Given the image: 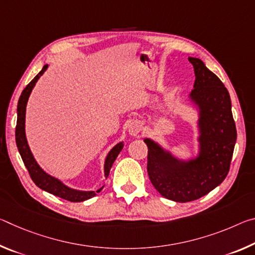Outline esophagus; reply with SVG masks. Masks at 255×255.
Instances as JSON below:
<instances>
[{"label": "esophagus", "instance_id": "obj_1", "mask_svg": "<svg viewBox=\"0 0 255 255\" xmlns=\"http://www.w3.org/2000/svg\"><path fill=\"white\" fill-rule=\"evenodd\" d=\"M140 130H141V127H140V125L138 124V123L131 124L130 126H129V128H128L129 133H130V135H132V136H137L138 133L140 132Z\"/></svg>", "mask_w": 255, "mask_h": 255}]
</instances>
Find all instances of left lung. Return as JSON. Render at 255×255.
Instances as JSON below:
<instances>
[{
	"label": "left lung",
	"mask_w": 255,
	"mask_h": 255,
	"mask_svg": "<svg viewBox=\"0 0 255 255\" xmlns=\"http://www.w3.org/2000/svg\"><path fill=\"white\" fill-rule=\"evenodd\" d=\"M195 68L191 98L201 109V152L196 161L183 163L164 153L157 144L147 145V173L154 188L176 202L206 196L228 174L237 137L230 93L223 82L199 58L189 57Z\"/></svg>",
	"instance_id": "8db88e82"
}]
</instances>
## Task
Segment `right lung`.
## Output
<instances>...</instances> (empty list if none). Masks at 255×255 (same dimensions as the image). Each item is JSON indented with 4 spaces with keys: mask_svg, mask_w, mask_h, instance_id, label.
<instances>
[{
    "mask_svg": "<svg viewBox=\"0 0 255 255\" xmlns=\"http://www.w3.org/2000/svg\"><path fill=\"white\" fill-rule=\"evenodd\" d=\"M47 67H48V65H45L42 67V70L38 73V75L34 77V79L30 82L27 86H25L20 96L19 102H18V119H16V127H15L16 146H18L21 158H22L24 165L29 172L30 178H31V180L33 181L37 187H39L40 189L45 190V191L51 193V195L62 198V199H65L67 201L81 202V201L88 200L90 198L96 196L98 192L101 191L102 188L99 189L97 192L96 191L82 192V191H75V190H72L70 188L65 187L62 182H59V181L56 180L55 178H51L50 175L45 173V172L40 169L37 162L34 161L32 154L29 149V146L27 144V139H25V133H24L25 106H27L28 98L30 96V93H31L32 88L34 86V84H36L38 79L44 74V72L47 70ZM123 147H124L123 143H120L118 145H116L115 147L110 150V153L108 154L106 164H105L106 178H108V175H109L112 164H114V162L116 161V158H117L118 154L120 153V150L123 149Z\"/></svg>",
    "mask_w": 255,
    "mask_h": 255,
    "instance_id": "1",
    "label": "right lung"
}]
</instances>
